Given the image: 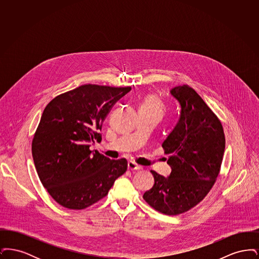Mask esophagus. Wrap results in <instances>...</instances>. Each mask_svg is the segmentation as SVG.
<instances>
[{
  "label": "esophagus",
  "instance_id": "1",
  "mask_svg": "<svg viewBox=\"0 0 259 259\" xmlns=\"http://www.w3.org/2000/svg\"><path fill=\"white\" fill-rule=\"evenodd\" d=\"M127 168H128V170H131V171H137V170H141L142 169V167L141 166H139V165H137L135 164L134 162H132V161H130V162H128V164H127Z\"/></svg>",
  "mask_w": 259,
  "mask_h": 259
}]
</instances>
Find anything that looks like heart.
<instances>
[{"label": "heart", "mask_w": 259, "mask_h": 259, "mask_svg": "<svg viewBox=\"0 0 259 259\" xmlns=\"http://www.w3.org/2000/svg\"><path fill=\"white\" fill-rule=\"evenodd\" d=\"M167 106L163 99L160 98L156 94L149 93L145 95L141 100L139 106V112H145L148 114H153L162 118L163 115L166 113Z\"/></svg>", "instance_id": "heart-1"}]
</instances>
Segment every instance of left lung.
Here are the masks:
<instances>
[{
  "mask_svg": "<svg viewBox=\"0 0 259 259\" xmlns=\"http://www.w3.org/2000/svg\"><path fill=\"white\" fill-rule=\"evenodd\" d=\"M182 107L179 122L162 144L170 177L155 171L154 185L143 198L167 215H178L194 208L209 192L221 172L225 148L222 122L192 87L171 90Z\"/></svg>",
  "mask_w": 259,
  "mask_h": 259,
  "instance_id": "8db88e82",
  "label": "left lung"
}]
</instances>
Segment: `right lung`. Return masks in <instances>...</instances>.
<instances>
[{"label":"right lung","instance_id":"1","mask_svg":"<svg viewBox=\"0 0 259 259\" xmlns=\"http://www.w3.org/2000/svg\"><path fill=\"white\" fill-rule=\"evenodd\" d=\"M131 87L84 84L62 93L46 107L32 141L38 178L50 196L70 209H83L106 197L127 170V160H111L89 145L113 105Z\"/></svg>","mask_w":259,"mask_h":259}]
</instances>
